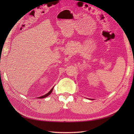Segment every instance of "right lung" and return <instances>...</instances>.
I'll list each match as a JSON object with an SVG mask.
<instances>
[{
  "mask_svg": "<svg viewBox=\"0 0 134 134\" xmlns=\"http://www.w3.org/2000/svg\"><path fill=\"white\" fill-rule=\"evenodd\" d=\"M53 88H54V87L52 88L51 90H50V91H49L48 92L47 94H44V95H43V96H41V97H38V98H45V97H47L48 96H49L51 93H52V90H53Z\"/></svg>",
  "mask_w": 134,
  "mask_h": 134,
  "instance_id": "1",
  "label": "right lung"
}]
</instances>
